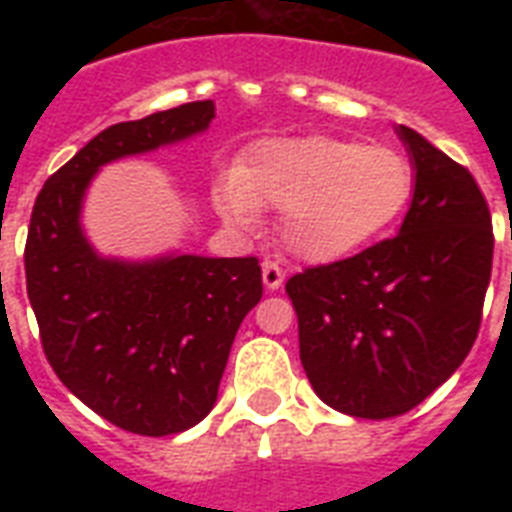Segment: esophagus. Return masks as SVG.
I'll use <instances>...</instances> for the list:
<instances>
[{
	"label": "esophagus",
	"instance_id": "esophagus-1",
	"mask_svg": "<svg viewBox=\"0 0 512 512\" xmlns=\"http://www.w3.org/2000/svg\"><path fill=\"white\" fill-rule=\"evenodd\" d=\"M263 284L268 289H279L284 284V271L279 268V263L273 260H265L263 263Z\"/></svg>",
	"mask_w": 512,
	"mask_h": 512
}]
</instances>
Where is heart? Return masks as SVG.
<instances>
[{
	"label": "heart",
	"instance_id": "obj_1",
	"mask_svg": "<svg viewBox=\"0 0 512 512\" xmlns=\"http://www.w3.org/2000/svg\"><path fill=\"white\" fill-rule=\"evenodd\" d=\"M412 196L406 154L313 135L252 148L220 185L217 207L236 225L255 223V207L281 209L284 247L311 263H335L385 236Z\"/></svg>",
	"mask_w": 512,
	"mask_h": 512
}]
</instances>
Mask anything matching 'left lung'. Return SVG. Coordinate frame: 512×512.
Returning <instances> with one entry per match:
<instances>
[{"instance_id":"obj_1","label":"left lung","mask_w":512,"mask_h":512,"mask_svg":"<svg viewBox=\"0 0 512 512\" xmlns=\"http://www.w3.org/2000/svg\"><path fill=\"white\" fill-rule=\"evenodd\" d=\"M414 162L401 231L287 281L316 396L361 420L409 412L465 361L492 279V215L476 177L398 127Z\"/></svg>"}]
</instances>
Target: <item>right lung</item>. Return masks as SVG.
<instances>
[{
    "label": "right lung",
    "mask_w": 512,
    "mask_h": 512,
    "mask_svg": "<svg viewBox=\"0 0 512 512\" xmlns=\"http://www.w3.org/2000/svg\"><path fill=\"white\" fill-rule=\"evenodd\" d=\"M212 100L119 122L42 185L26 239V289L52 372L92 412L138 436H172L212 412L241 321L263 297L257 257L119 263L79 225L92 175L204 132Z\"/></svg>",
    "instance_id": "1"
}]
</instances>
